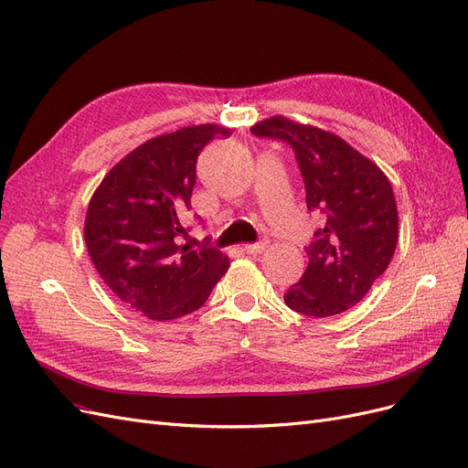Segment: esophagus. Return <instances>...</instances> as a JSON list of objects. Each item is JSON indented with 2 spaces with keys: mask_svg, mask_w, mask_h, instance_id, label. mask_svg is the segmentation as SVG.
<instances>
[{
  "mask_svg": "<svg viewBox=\"0 0 468 468\" xmlns=\"http://www.w3.org/2000/svg\"><path fill=\"white\" fill-rule=\"evenodd\" d=\"M265 246H267V242H265V239H261V242H256V244H246L244 251L251 253V256H256V253H260Z\"/></svg>",
  "mask_w": 468,
  "mask_h": 468,
  "instance_id": "esophagus-1",
  "label": "esophagus"
}]
</instances>
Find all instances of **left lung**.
Returning <instances> with one entry per match:
<instances>
[{"label": "left lung", "instance_id": "1", "mask_svg": "<svg viewBox=\"0 0 468 468\" xmlns=\"http://www.w3.org/2000/svg\"><path fill=\"white\" fill-rule=\"evenodd\" d=\"M294 150L306 207L324 222L304 248L308 267L285 292L294 313L325 318L356 306L387 271L399 239V212L387 176L346 140L316 126L271 117L251 126Z\"/></svg>", "mask_w": 468, "mask_h": 468}]
</instances>
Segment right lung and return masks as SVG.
Returning a JSON list of instances; mask_svg holds the SVG:
<instances>
[{
    "instance_id": "obj_1",
    "label": "right lung",
    "mask_w": 468,
    "mask_h": 468,
    "mask_svg": "<svg viewBox=\"0 0 468 468\" xmlns=\"http://www.w3.org/2000/svg\"><path fill=\"white\" fill-rule=\"evenodd\" d=\"M215 136L230 131L199 124L148 140L111 169L90 201L83 234L97 273L150 320L195 313L229 269L207 238L197 250L179 244L197 158Z\"/></svg>"
}]
</instances>
